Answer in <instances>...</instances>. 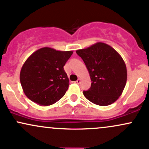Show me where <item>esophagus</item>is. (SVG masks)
<instances>
[{
  "label": "esophagus",
  "instance_id": "1",
  "mask_svg": "<svg viewBox=\"0 0 149 149\" xmlns=\"http://www.w3.org/2000/svg\"><path fill=\"white\" fill-rule=\"evenodd\" d=\"M75 83H77V84H79V83H81V79H78L77 81H75Z\"/></svg>",
  "mask_w": 149,
  "mask_h": 149
}]
</instances>
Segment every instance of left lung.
<instances>
[{
	"mask_svg": "<svg viewBox=\"0 0 149 149\" xmlns=\"http://www.w3.org/2000/svg\"><path fill=\"white\" fill-rule=\"evenodd\" d=\"M89 72L91 86L83 95L93 103L107 106L122 95L127 83V67L120 54L112 47L97 42L91 47L78 49Z\"/></svg>",
	"mask_w": 149,
	"mask_h": 149,
	"instance_id": "8db88e82",
	"label": "left lung"
}]
</instances>
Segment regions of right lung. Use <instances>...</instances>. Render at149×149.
Returning <instances> with one entry per match:
<instances>
[{
	"mask_svg": "<svg viewBox=\"0 0 149 149\" xmlns=\"http://www.w3.org/2000/svg\"><path fill=\"white\" fill-rule=\"evenodd\" d=\"M72 54V51L44 47L28 57L21 68L19 79L24 94L30 100L48 106L64 95L69 81L63 66Z\"/></svg>",
	"mask_w": 149,
	"mask_h": 149,
	"instance_id": "1",
	"label": "right lung"
}]
</instances>
